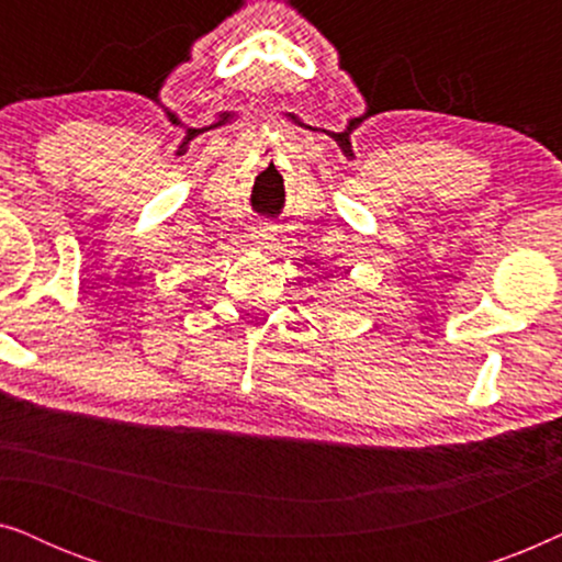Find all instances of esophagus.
Here are the masks:
<instances>
[{
    "mask_svg": "<svg viewBox=\"0 0 562 562\" xmlns=\"http://www.w3.org/2000/svg\"><path fill=\"white\" fill-rule=\"evenodd\" d=\"M252 245H256L258 250H273L276 248V227L271 222H258L256 227H252V235H250Z\"/></svg>",
    "mask_w": 562,
    "mask_h": 562,
    "instance_id": "esophagus-1",
    "label": "esophagus"
}]
</instances>
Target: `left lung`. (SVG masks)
<instances>
[{
  "mask_svg": "<svg viewBox=\"0 0 562 562\" xmlns=\"http://www.w3.org/2000/svg\"><path fill=\"white\" fill-rule=\"evenodd\" d=\"M325 279H327V276H325Z\"/></svg>",
  "mask_w": 562,
  "mask_h": 562,
  "instance_id": "left-lung-1",
  "label": "left lung"
}]
</instances>
